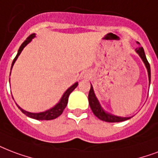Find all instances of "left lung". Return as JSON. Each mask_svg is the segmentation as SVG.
I'll return each mask as SVG.
<instances>
[{
  "label": "left lung",
  "instance_id": "1",
  "mask_svg": "<svg viewBox=\"0 0 158 158\" xmlns=\"http://www.w3.org/2000/svg\"><path fill=\"white\" fill-rule=\"evenodd\" d=\"M138 44H139V42H137ZM136 52L138 53V55L140 56L142 60L143 61V63L145 64L148 70V80H149V85H150V82H151V69H150V64H149L148 61L147 60L146 55H145V52L143 50V47H138L136 49ZM89 103L91 109H92L93 113L94 114L95 116L97 117L98 118H99L102 121L104 122H108V123H118V122H123V121H126L127 119L131 118L130 117H118L114 114H110L106 112L102 106L98 102V98L95 96L94 91V88L91 85L90 88L89 93Z\"/></svg>",
  "mask_w": 158,
  "mask_h": 158
}]
</instances>
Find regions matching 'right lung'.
<instances>
[{
	"label": "right lung",
	"mask_w": 158,
	"mask_h": 158,
	"mask_svg": "<svg viewBox=\"0 0 158 158\" xmlns=\"http://www.w3.org/2000/svg\"><path fill=\"white\" fill-rule=\"evenodd\" d=\"M35 34H31V35L29 36L28 38H27L25 41L23 42L22 44L20 45V47L19 48V50H18L17 55H16L15 58L14 59V60H13V62H12L11 69L12 67H13V65H14L15 62L16 61V60H17L18 56L20 55V53H21V51L23 50V49H24V48H25V47H26V45L32 40V39L35 38ZM77 86H78V82L74 83L72 86H70L68 89L66 90L65 92L64 93L63 96L61 97L59 103H56L53 108L48 109L46 111L40 112V113H31V112L24 110L23 108H20V106H18L17 104H16V105H17L19 109H20V111L22 112L23 114H25L26 116L30 117L31 118L36 119V120H51V119H55L62 114L64 109L66 108V105H67V103H68L69 96V94H70L71 93L73 92V90H74Z\"/></svg>",
	"instance_id": "right-lung-1"
}]
</instances>
